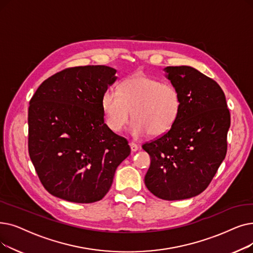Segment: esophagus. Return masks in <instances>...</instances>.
Returning <instances> with one entry per match:
<instances>
[{
  "instance_id": "esophagus-1",
  "label": "esophagus",
  "mask_w": 253,
  "mask_h": 253,
  "mask_svg": "<svg viewBox=\"0 0 253 253\" xmlns=\"http://www.w3.org/2000/svg\"><path fill=\"white\" fill-rule=\"evenodd\" d=\"M129 146H130V149L132 152H136L138 150V146L136 144H134V142H130Z\"/></svg>"
}]
</instances>
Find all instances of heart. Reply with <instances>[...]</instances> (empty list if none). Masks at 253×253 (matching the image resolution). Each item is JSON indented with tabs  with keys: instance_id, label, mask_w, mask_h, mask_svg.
Returning <instances> with one entry per match:
<instances>
[{
	"instance_id": "1",
	"label": "heart",
	"mask_w": 253,
	"mask_h": 253,
	"mask_svg": "<svg viewBox=\"0 0 253 253\" xmlns=\"http://www.w3.org/2000/svg\"><path fill=\"white\" fill-rule=\"evenodd\" d=\"M105 123L118 133L134 119L130 126L133 136L150 133L166 134L177 122L182 109L179 90L169 83H160L142 73H136L119 85V93L106 90L101 97Z\"/></svg>"
}]
</instances>
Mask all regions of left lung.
<instances>
[{"mask_svg":"<svg viewBox=\"0 0 253 253\" xmlns=\"http://www.w3.org/2000/svg\"><path fill=\"white\" fill-rule=\"evenodd\" d=\"M163 70L180 92L182 109L169 132L142 146L151 157L145 184L161 200L180 201L202 193L224 160L230 115L212 79L190 66Z\"/></svg>","mask_w":253,"mask_h":253,"instance_id":"1","label":"left lung"}]
</instances>
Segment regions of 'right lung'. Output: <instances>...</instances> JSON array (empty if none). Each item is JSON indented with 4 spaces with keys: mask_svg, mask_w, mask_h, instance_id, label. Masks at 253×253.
Here are the masks:
<instances>
[{
    "mask_svg": "<svg viewBox=\"0 0 253 253\" xmlns=\"http://www.w3.org/2000/svg\"><path fill=\"white\" fill-rule=\"evenodd\" d=\"M117 70L103 65L65 69L43 82L29 106V154L44 188L61 200L100 201L128 141L104 123L103 93Z\"/></svg>",
    "mask_w": 253,
    "mask_h": 253,
    "instance_id": "add662e5",
    "label": "right lung"
}]
</instances>
